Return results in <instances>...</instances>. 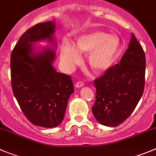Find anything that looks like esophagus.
Masks as SVG:
<instances>
[{
  "label": "esophagus",
  "instance_id": "1",
  "mask_svg": "<svg viewBox=\"0 0 156 156\" xmlns=\"http://www.w3.org/2000/svg\"><path fill=\"white\" fill-rule=\"evenodd\" d=\"M75 87L76 88H81L82 87H83V83L81 82V81H79V82H77L76 83Z\"/></svg>",
  "mask_w": 156,
  "mask_h": 156
}]
</instances>
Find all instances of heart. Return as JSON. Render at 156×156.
Returning <instances> with one entry per match:
<instances>
[{
    "mask_svg": "<svg viewBox=\"0 0 156 156\" xmlns=\"http://www.w3.org/2000/svg\"><path fill=\"white\" fill-rule=\"evenodd\" d=\"M121 41L118 35L94 30L76 38V45L64 41L60 56L64 65L72 68L81 62L80 53L89 54L88 63L94 73H102L113 66L120 53Z\"/></svg>",
    "mask_w": 156,
    "mask_h": 156,
    "instance_id": "obj_1",
    "label": "heart"
}]
</instances>
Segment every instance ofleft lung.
<instances>
[{"label":"left lung","mask_w":156,"mask_h":156,"mask_svg":"<svg viewBox=\"0 0 156 156\" xmlns=\"http://www.w3.org/2000/svg\"><path fill=\"white\" fill-rule=\"evenodd\" d=\"M145 55L134 34L120 62L94 82L92 111L103 125L116 127L133 112L145 87Z\"/></svg>","instance_id":"obj_1"}]
</instances>
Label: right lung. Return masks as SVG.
I'll list each match as a JSON object with an SVG mask.
<instances>
[{
  "instance_id": "1",
  "label": "right lung",
  "mask_w": 156,
  "mask_h": 156,
  "mask_svg": "<svg viewBox=\"0 0 156 156\" xmlns=\"http://www.w3.org/2000/svg\"><path fill=\"white\" fill-rule=\"evenodd\" d=\"M54 21L39 23L20 37L11 55L12 90L21 111L31 123L55 128L64 118L69 98L74 92L71 77L56 72L52 66L55 50L37 42L47 41L55 48Z\"/></svg>"
}]
</instances>
